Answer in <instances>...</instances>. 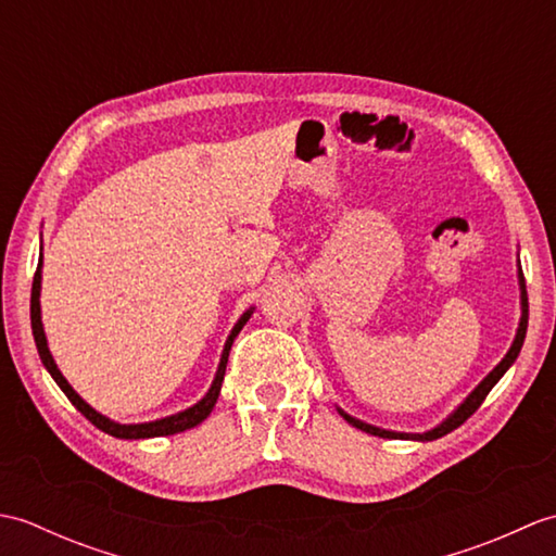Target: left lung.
Here are the masks:
<instances>
[{"label":"left lung","mask_w":556,"mask_h":556,"mask_svg":"<svg viewBox=\"0 0 556 556\" xmlns=\"http://www.w3.org/2000/svg\"><path fill=\"white\" fill-rule=\"evenodd\" d=\"M518 285H521V323H518V332H516V339H514V344H511V349H509V353H506V356L500 361V365L497 368H494L485 380H482L473 392L468 394V399L464 401V404H460L452 416H448L446 420H442L440 425H437V428H432V430H428V432H422V434H408V432H392V430H382V428H375V425H368V422H363V420H358V418H353V416H349V413H344L339 408V413L341 416H344V420L346 422H351L353 428H358V430H363V432H368V434H375V437H384V440H420V442H430V440H440V437H444V434H448L452 430H456L458 425H464L470 416H473V413L480 408V404L482 401H485V396L490 394V389L497 384L500 380H502V375L511 368L514 365V361L518 358V353H521V346H523V339H526V329H528V293H526V281H523V271H518Z\"/></svg>","instance_id":"1"}]
</instances>
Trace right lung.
<instances>
[{
  "label": "right lung",
  "mask_w": 556,
  "mask_h": 556,
  "mask_svg": "<svg viewBox=\"0 0 556 556\" xmlns=\"http://www.w3.org/2000/svg\"><path fill=\"white\" fill-rule=\"evenodd\" d=\"M40 267H42V257L38 263V269H35V277H33V291H30V325H33V337H35V346H38V353H40V361L47 368V372L52 375V380L59 384V389L68 396L71 404H74L83 416H86L92 425H96L98 430L108 432L112 437H119V440H148V437H164V434H176V432H184V430H191L195 428V425L203 422L212 408H215L217 399H219V389H222V382H224V370H227V361H229V351H231V344L236 334L241 332L243 325L248 323V317L253 315V308L245 311L241 315V320L233 325L231 334L227 339V344H224V351H222V358H219V368H217V375L215 380H212V387L207 389V394L198 401L195 406L186 408L181 413H176V416H167V418H160V420H152V422H138V425H122V422H114L110 420L108 416H102V413H98L96 408H90L86 401H83L76 392L74 387H71L66 382V377L59 372L56 363L52 358L50 349H47V339H45V329H42V320H40V281H42V275H40Z\"/></svg>",
  "instance_id": "obj_1"
}]
</instances>
